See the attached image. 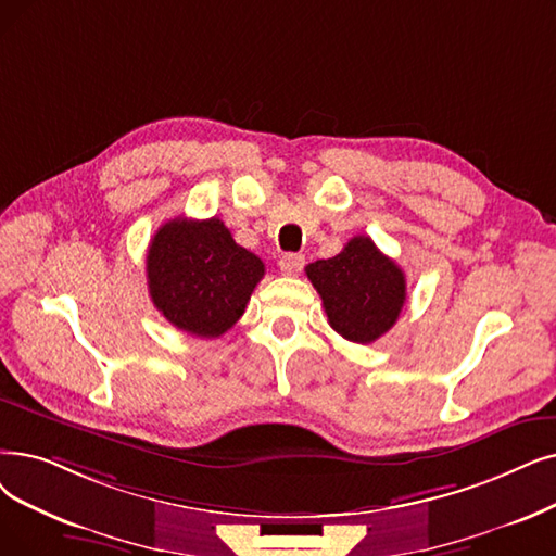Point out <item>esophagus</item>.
Segmentation results:
<instances>
[{
  "instance_id": "1",
  "label": "esophagus",
  "mask_w": 556,
  "mask_h": 556,
  "mask_svg": "<svg viewBox=\"0 0 556 556\" xmlns=\"http://www.w3.org/2000/svg\"><path fill=\"white\" fill-rule=\"evenodd\" d=\"M302 268H304V256H302V254H283V256L279 258V270H281V275H286V277L300 275Z\"/></svg>"
}]
</instances>
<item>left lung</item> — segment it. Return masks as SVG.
Wrapping results in <instances>:
<instances>
[{"instance_id": "1", "label": "left lung", "mask_w": 556, "mask_h": 556, "mask_svg": "<svg viewBox=\"0 0 556 556\" xmlns=\"http://www.w3.org/2000/svg\"><path fill=\"white\" fill-rule=\"evenodd\" d=\"M333 331L352 343H372L389 331L406 300L400 265L368 236H354L341 254L306 265Z\"/></svg>"}]
</instances>
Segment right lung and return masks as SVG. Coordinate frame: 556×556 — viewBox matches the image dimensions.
Masks as SVG:
<instances>
[{"instance_id": "right-lung-1", "label": "right lung", "mask_w": 556, "mask_h": 556, "mask_svg": "<svg viewBox=\"0 0 556 556\" xmlns=\"http://www.w3.org/2000/svg\"><path fill=\"white\" fill-rule=\"evenodd\" d=\"M263 273V261L240 248L218 218L165 223L148 250L154 306L200 338H218L238 323Z\"/></svg>"}]
</instances>
